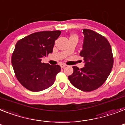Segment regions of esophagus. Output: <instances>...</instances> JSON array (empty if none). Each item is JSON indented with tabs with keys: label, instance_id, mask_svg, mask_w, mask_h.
Masks as SVG:
<instances>
[{
	"label": "esophagus",
	"instance_id": "esophagus-1",
	"mask_svg": "<svg viewBox=\"0 0 125 125\" xmlns=\"http://www.w3.org/2000/svg\"><path fill=\"white\" fill-rule=\"evenodd\" d=\"M66 66H67V65H65V64H62L60 65V67H61V68H62V69H63V68H64V67H65Z\"/></svg>",
	"mask_w": 125,
	"mask_h": 125
}]
</instances>
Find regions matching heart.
I'll use <instances>...</instances> for the list:
<instances>
[{
	"mask_svg": "<svg viewBox=\"0 0 125 125\" xmlns=\"http://www.w3.org/2000/svg\"><path fill=\"white\" fill-rule=\"evenodd\" d=\"M70 38H76L78 39V36H77L76 34H71V36H70Z\"/></svg>",
	"mask_w": 125,
	"mask_h": 125,
	"instance_id": "obj_1",
	"label": "heart"
}]
</instances>
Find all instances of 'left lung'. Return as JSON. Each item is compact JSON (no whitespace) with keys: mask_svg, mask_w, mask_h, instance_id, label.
Instances as JSON below:
<instances>
[{"mask_svg":"<svg viewBox=\"0 0 125 125\" xmlns=\"http://www.w3.org/2000/svg\"><path fill=\"white\" fill-rule=\"evenodd\" d=\"M83 49L80 55L85 67H73V74L68 76L76 88L84 92L96 90L103 85L112 71L114 58L112 48L105 37L88 29H83Z\"/></svg>","mask_w":125,"mask_h":125,"instance_id":"obj_1","label":"left lung"}]
</instances>
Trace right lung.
Returning a JSON list of instances; mask_svg holds the SVG:
<instances>
[{
    "label": "right lung",
    "mask_w": 125,
    "mask_h": 125,
    "mask_svg": "<svg viewBox=\"0 0 125 125\" xmlns=\"http://www.w3.org/2000/svg\"><path fill=\"white\" fill-rule=\"evenodd\" d=\"M60 34V31L36 32L16 43L12 66L17 80L29 91H42L54 83L60 66L42 63V58L52 52L54 42Z\"/></svg>",
    "instance_id": "1"
}]
</instances>
